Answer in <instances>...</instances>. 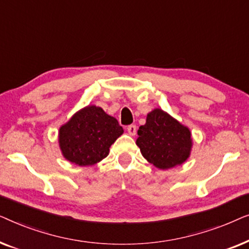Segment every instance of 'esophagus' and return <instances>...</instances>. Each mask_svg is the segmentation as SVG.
Returning a JSON list of instances; mask_svg holds the SVG:
<instances>
[{
	"label": "esophagus",
	"mask_w": 249,
	"mask_h": 249,
	"mask_svg": "<svg viewBox=\"0 0 249 249\" xmlns=\"http://www.w3.org/2000/svg\"><path fill=\"white\" fill-rule=\"evenodd\" d=\"M127 131L130 136H135L136 132H137V127L135 124H130L127 127Z\"/></svg>",
	"instance_id": "obj_1"
}]
</instances>
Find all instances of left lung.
<instances>
[{"label":"left lung","mask_w":249,"mask_h":249,"mask_svg":"<svg viewBox=\"0 0 249 249\" xmlns=\"http://www.w3.org/2000/svg\"><path fill=\"white\" fill-rule=\"evenodd\" d=\"M136 144L144 158L159 169H170L188 159L192 148L189 129L164 111L156 108L147 114L138 129Z\"/></svg>","instance_id":"obj_1"}]
</instances>
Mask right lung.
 <instances>
[{
  "label": "right lung",
  "mask_w": 249,
  "mask_h": 249,
  "mask_svg": "<svg viewBox=\"0 0 249 249\" xmlns=\"http://www.w3.org/2000/svg\"><path fill=\"white\" fill-rule=\"evenodd\" d=\"M122 132L117 119L91 105L77 112L60 128V148L74 164L91 165L107 158L110 146Z\"/></svg>",
  "instance_id": "right-lung-1"
}]
</instances>
